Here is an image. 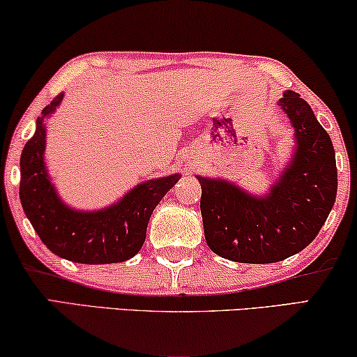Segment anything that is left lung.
Instances as JSON below:
<instances>
[{"instance_id":"1","label":"left lung","mask_w":357,"mask_h":357,"mask_svg":"<svg viewBox=\"0 0 357 357\" xmlns=\"http://www.w3.org/2000/svg\"><path fill=\"white\" fill-rule=\"evenodd\" d=\"M280 105L296 128L297 148L270 197L253 198L224 180L198 177L206 243L227 260L275 263L296 255L335 204L338 174L328 133L297 92L286 91Z\"/></svg>"}]
</instances>
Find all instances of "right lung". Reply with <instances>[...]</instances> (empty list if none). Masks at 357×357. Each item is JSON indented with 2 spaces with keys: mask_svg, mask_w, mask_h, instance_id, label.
I'll return each instance as SVG.
<instances>
[{
  "mask_svg": "<svg viewBox=\"0 0 357 357\" xmlns=\"http://www.w3.org/2000/svg\"><path fill=\"white\" fill-rule=\"evenodd\" d=\"M60 94L42 110L37 130L21 154L19 197L32 227L55 255L87 265L120 263L135 257L146 241L151 214L180 175L149 180L114 206L96 213L73 211L56 197L43 164L45 116L60 104Z\"/></svg>",
  "mask_w": 357,
  "mask_h": 357,
  "instance_id": "add662e5",
  "label": "right lung"
}]
</instances>
